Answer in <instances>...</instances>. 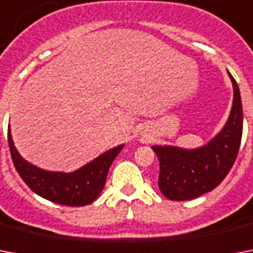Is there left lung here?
Listing matches in <instances>:
<instances>
[{"mask_svg": "<svg viewBox=\"0 0 253 253\" xmlns=\"http://www.w3.org/2000/svg\"><path fill=\"white\" fill-rule=\"evenodd\" d=\"M227 73L234 87V99L230 117L219 134L194 150L152 146L160 163L159 189L168 200L188 201L211 192L235 163L243 132V107L239 86L231 73Z\"/></svg>", "mask_w": 253, "mask_h": 253, "instance_id": "1", "label": "left lung"}]
</instances>
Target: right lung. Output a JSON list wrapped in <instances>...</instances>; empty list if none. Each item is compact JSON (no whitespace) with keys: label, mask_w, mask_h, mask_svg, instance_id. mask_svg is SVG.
<instances>
[{"label":"right lung","mask_w":253,"mask_h":253,"mask_svg":"<svg viewBox=\"0 0 253 253\" xmlns=\"http://www.w3.org/2000/svg\"><path fill=\"white\" fill-rule=\"evenodd\" d=\"M9 148L14 167L34 193L45 200L67 206L91 204L102 192L109 168L122 151L123 144L114 147L75 172H51L26 162L14 146L11 132H7Z\"/></svg>","instance_id":"1"}]
</instances>
